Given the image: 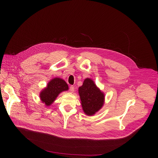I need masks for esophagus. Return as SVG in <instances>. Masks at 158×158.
<instances>
[{
    "label": "esophagus",
    "mask_w": 158,
    "mask_h": 158,
    "mask_svg": "<svg viewBox=\"0 0 158 158\" xmlns=\"http://www.w3.org/2000/svg\"><path fill=\"white\" fill-rule=\"evenodd\" d=\"M69 90H70V91H71V93H73V92L74 91V86H73V85H71V86L70 87Z\"/></svg>",
    "instance_id": "obj_1"
}]
</instances>
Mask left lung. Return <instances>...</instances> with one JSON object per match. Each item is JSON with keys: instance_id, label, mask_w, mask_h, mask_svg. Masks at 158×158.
Listing matches in <instances>:
<instances>
[{"instance_id": "8db88e82", "label": "left lung", "mask_w": 158, "mask_h": 158, "mask_svg": "<svg viewBox=\"0 0 158 158\" xmlns=\"http://www.w3.org/2000/svg\"><path fill=\"white\" fill-rule=\"evenodd\" d=\"M79 94L82 109L87 116L95 114L104 104V93L91 79L86 78L84 81L82 85L79 87Z\"/></svg>"}]
</instances>
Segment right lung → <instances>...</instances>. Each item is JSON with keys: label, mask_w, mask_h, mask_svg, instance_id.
Listing matches in <instances>:
<instances>
[{"label": "right lung", "mask_w": 158, "mask_h": 158, "mask_svg": "<svg viewBox=\"0 0 158 158\" xmlns=\"http://www.w3.org/2000/svg\"><path fill=\"white\" fill-rule=\"evenodd\" d=\"M69 89L68 85L63 79L56 77L52 79L40 93V98L46 106H49L56 100L59 94Z\"/></svg>", "instance_id": "add662e5"}]
</instances>
